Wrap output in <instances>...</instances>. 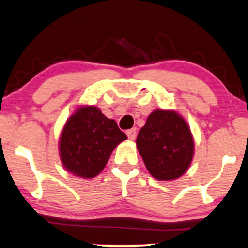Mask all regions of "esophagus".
I'll return each mask as SVG.
<instances>
[{"mask_svg": "<svg viewBox=\"0 0 248 248\" xmlns=\"http://www.w3.org/2000/svg\"><path fill=\"white\" fill-rule=\"evenodd\" d=\"M126 135L129 137L130 140H135L137 137V130L136 129H131L129 131H126Z\"/></svg>", "mask_w": 248, "mask_h": 248, "instance_id": "obj_1", "label": "esophagus"}]
</instances>
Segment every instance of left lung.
<instances>
[{
	"instance_id": "1",
	"label": "left lung",
	"mask_w": 248,
	"mask_h": 248,
	"mask_svg": "<svg viewBox=\"0 0 248 248\" xmlns=\"http://www.w3.org/2000/svg\"><path fill=\"white\" fill-rule=\"evenodd\" d=\"M136 144L148 173L159 181L179 179L193 162V133L187 121L175 110H153L139 131Z\"/></svg>"
}]
</instances>
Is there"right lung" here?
Listing matches in <instances>:
<instances>
[{"mask_svg": "<svg viewBox=\"0 0 248 248\" xmlns=\"http://www.w3.org/2000/svg\"><path fill=\"white\" fill-rule=\"evenodd\" d=\"M113 119L95 106H80L67 119L59 137V155L65 170L93 179L103 170L112 151L126 140Z\"/></svg>", "mask_w": 248, "mask_h": 248, "instance_id": "add662e5", "label": "right lung"}]
</instances>
